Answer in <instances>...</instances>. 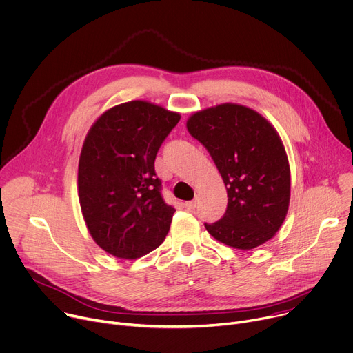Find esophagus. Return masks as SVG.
<instances>
[{
  "instance_id": "1",
  "label": "esophagus",
  "mask_w": 353,
  "mask_h": 353,
  "mask_svg": "<svg viewBox=\"0 0 353 353\" xmlns=\"http://www.w3.org/2000/svg\"><path fill=\"white\" fill-rule=\"evenodd\" d=\"M188 210H193L194 207H196V201L194 200H190V201H185V204H183Z\"/></svg>"
}]
</instances>
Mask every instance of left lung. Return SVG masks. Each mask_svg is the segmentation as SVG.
Returning <instances> with one entry per match:
<instances>
[{"label":"left lung","mask_w":353,"mask_h":353,"mask_svg":"<svg viewBox=\"0 0 353 353\" xmlns=\"http://www.w3.org/2000/svg\"><path fill=\"white\" fill-rule=\"evenodd\" d=\"M186 128L214 160L227 188L225 214L204 224L208 234L241 250L271 239L291 197L290 163L275 128L254 110L232 103L194 112Z\"/></svg>","instance_id":"left-lung-1"}]
</instances>
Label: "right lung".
Returning a JSON list of instances; mask_svg holds the SVG:
<instances>
[{
  "label": "right lung",
  "mask_w": 353,
  "mask_h": 353,
  "mask_svg": "<svg viewBox=\"0 0 353 353\" xmlns=\"http://www.w3.org/2000/svg\"><path fill=\"white\" fill-rule=\"evenodd\" d=\"M181 115L134 100L92 125L78 168V193L94 242L119 259L142 257L165 239L175 208L161 196L154 160Z\"/></svg>",
  "instance_id": "obj_1"
}]
</instances>
